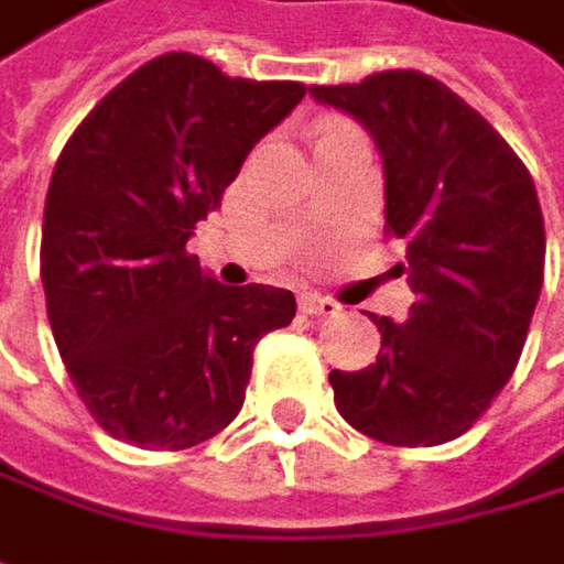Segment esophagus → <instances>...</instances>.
<instances>
[{"label": "esophagus", "mask_w": 564, "mask_h": 564, "mask_svg": "<svg viewBox=\"0 0 564 564\" xmlns=\"http://www.w3.org/2000/svg\"><path fill=\"white\" fill-rule=\"evenodd\" d=\"M300 310L306 313V316H323V319H333L341 313V306L329 300V296H319V293H306L303 300H300Z\"/></svg>", "instance_id": "34e87169"}]
</instances>
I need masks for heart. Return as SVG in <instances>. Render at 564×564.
Listing matches in <instances>:
<instances>
[{
    "instance_id": "obj_1",
    "label": "heart",
    "mask_w": 564,
    "mask_h": 564,
    "mask_svg": "<svg viewBox=\"0 0 564 564\" xmlns=\"http://www.w3.org/2000/svg\"><path fill=\"white\" fill-rule=\"evenodd\" d=\"M335 129H341V122H329L323 131H335Z\"/></svg>"
}]
</instances>
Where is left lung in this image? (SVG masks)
Instances as JSON below:
<instances>
[{"instance_id":"obj_1","label":"left lung","mask_w":564,"mask_h":564,"mask_svg":"<svg viewBox=\"0 0 564 564\" xmlns=\"http://www.w3.org/2000/svg\"><path fill=\"white\" fill-rule=\"evenodd\" d=\"M375 134L390 238L416 293L406 323L371 316L378 361L333 371L335 406L387 445L468 433L513 378L545 274L536 183L478 109L420 70L310 86Z\"/></svg>"}]
</instances>
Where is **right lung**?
<instances>
[{"mask_svg": "<svg viewBox=\"0 0 564 564\" xmlns=\"http://www.w3.org/2000/svg\"><path fill=\"white\" fill-rule=\"evenodd\" d=\"M306 96L171 51L109 89L67 138L44 199L47 319L89 416L138 448L223 433L254 345L296 316L290 290L203 278L186 241L261 134Z\"/></svg>", "mask_w": 564, "mask_h": 564, "instance_id": "1", "label": "right lung"}]
</instances>
